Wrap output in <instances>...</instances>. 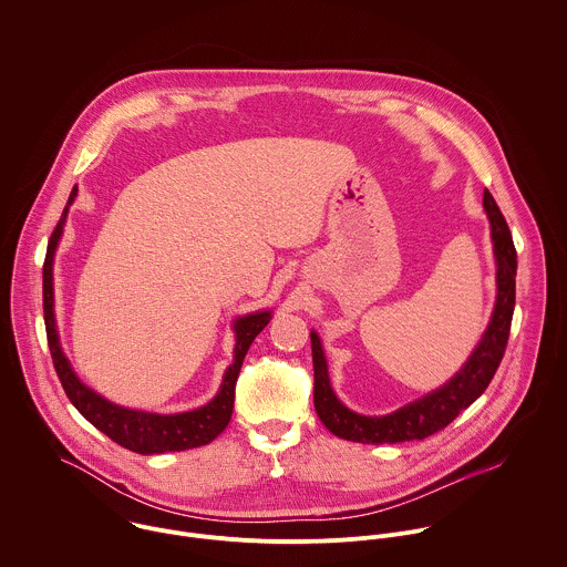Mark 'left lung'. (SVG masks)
Returning <instances> with one entry per match:
<instances>
[{
  "label": "left lung",
  "instance_id": "8db88e82",
  "mask_svg": "<svg viewBox=\"0 0 567 567\" xmlns=\"http://www.w3.org/2000/svg\"><path fill=\"white\" fill-rule=\"evenodd\" d=\"M484 213L491 224V240L495 256V307L482 340L471 350L468 359L453 374L447 383L427 392L425 396L394 410L383 416H365L346 408L338 399L329 363L320 336L311 331L313 350V403L324 427L343 441L381 445V443H405L423 441L441 430H445L453 419L466 410L491 383L511 333V320L515 309V276H517V251L513 245L511 229L504 215L499 213L493 195L484 190Z\"/></svg>",
  "mask_w": 567,
  "mask_h": 567
}]
</instances>
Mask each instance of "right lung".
<instances>
[{"instance_id":"obj_1","label":"right lung","mask_w":567,"mask_h":567,"mask_svg":"<svg viewBox=\"0 0 567 567\" xmlns=\"http://www.w3.org/2000/svg\"><path fill=\"white\" fill-rule=\"evenodd\" d=\"M79 188L74 186L68 199V206L54 227L48 251H45V262H43V318H45V333H48V346L52 352L54 370L59 374V381L72 401V405L103 434H107L120 447L128 452L144 453H164V452H184V450H195L202 445L213 443L229 423L231 419V408H234V388L236 379L243 365V359L251 346L254 338L269 324L271 311H256L247 313L234 320V361L227 368L221 381V388L213 401L206 405L190 410V412H179V414H153V412H142V410H131L115 405L110 399L101 396L96 390L85 385L79 374L74 372L70 359L65 357L61 340H59V329H56V316H54V254L59 247V240L63 236V226L68 219V210L76 199Z\"/></svg>"}]
</instances>
